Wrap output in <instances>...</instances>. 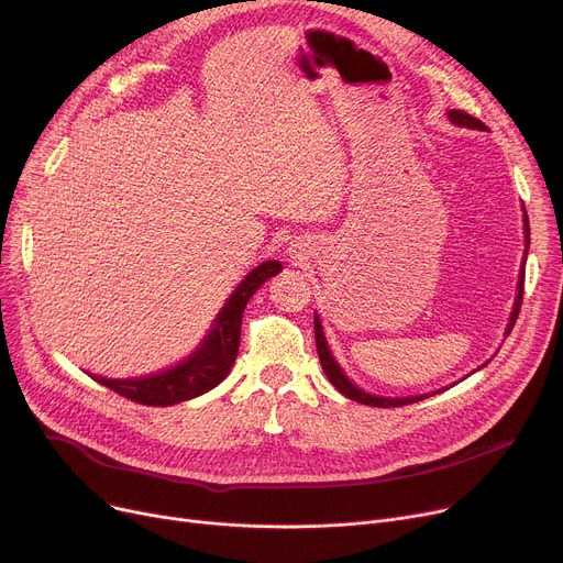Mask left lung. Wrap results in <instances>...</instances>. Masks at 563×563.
I'll return each instance as SVG.
<instances>
[{
    "label": "left lung",
    "instance_id": "left-lung-1",
    "mask_svg": "<svg viewBox=\"0 0 563 563\" xmlns=\"http://www.w3.org/2000/svg\"><path fill=\"white\" fill-rule=\"evenodd\" d=\"M449 119L455 123V125H466V128H475V131H487V125L475 119L471 114H466L464 110H449ZM526 209V207H523ZM526 243L530 245V221H528V213H526ZM528 252V247H526ZM526 262V258H523ZM523 282H526V266L521 268V273H518V295H516V301H514V309H511V318H509V324H507V333H511L514 324H516V318H518V311H521V301H523ZM316 324V344H318V356H320V363H322V369L327 374V378L333 383L335 390L340 395H344L352 401H358V404H365V406H374V408H399V406H408V404H415V401H421L430 395H419V397H397V399H390V397H376V395H369V393H363L361 387H356L350 376H344V372L340 369L338 361L333 358L329 344H327V338H324V331H322V324H320V318L316 316L313 320ZM485 367V365H483Z\"/></svg>",
    "mask_w": 563,
    "mask_h": 563
}]
</instances>
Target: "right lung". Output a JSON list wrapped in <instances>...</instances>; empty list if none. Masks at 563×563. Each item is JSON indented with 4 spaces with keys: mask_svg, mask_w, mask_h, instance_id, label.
Wrapping results in <instances>:
<instances>
[{
    "mask_svg": "<svg viewBox=\"0 0 563 563\" xmlns=\"http://www.w3.org/2000/svg\"><path fill=\"white\" fill-rule=\"evenodd\" d=\"M277 273H282L279 262H264L262 266L247 273V277L225 301L219 318L213 320V329L205 335L200 347L180 365L142 378L90 376L97 383L110 387L117 395L142 406H173L209 393L211 387H216L228 376L236 361L245 305L258 290V286L266 284Z\"/></svg>",
    "mask_w": 563,
    "mask_h": 563,
    "instance_id": "add662e5",
    "label": "right lung"
}]
</instances>
